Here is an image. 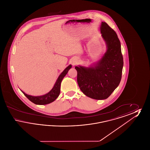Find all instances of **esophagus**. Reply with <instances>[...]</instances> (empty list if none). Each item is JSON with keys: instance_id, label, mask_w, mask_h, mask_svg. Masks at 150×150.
I'll return each instance as SVG.
<instances>
[{"instance_id": "34e87169", "label": "esophagus", "mask_w": 150, "mask_h": 150, "mask_svg": "<svg viewBox=\"0 0 150 150\" xmlns=\"http://www.w3.org/2000/svg\"><path fill=\"white\" fill-rule=\"evenodd\" d=\"M76 62H77V61H76V60H75V61L73 62V64H76Z\"/></svg>"}]
</instances>
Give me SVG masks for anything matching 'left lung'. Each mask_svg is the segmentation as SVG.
<instances>
[{
  "mask_svg": "<svg viewBox=\"0 0 150 150\" xmlns=\"http://www.w3.org/2000/svg\"><path fill=\"white\" fill-rule=\"evenodd\" d=\"M100 33L107 50L96 63L89 67L75 66L79 88L86 96L94 100L107 98L121 81L123 57L121 44L116 33L102 22Z\"/></svg>",
  "mask_w": 150,
  "mask_h": 150,
  "instance_id": "8db88e82",
  "label": "left lung"
}]
</instances>
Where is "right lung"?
Masks as SVG:
<instances>
[{
    "instance_id": "obj_1",
    "label": "right lung",
    "mask_w": 150,
    "mask_h": 150,
    "mask_svg": "<svg viewBox=\"0 0 150 150\" xmlns=\"http://www.w3.org/2000/svg\"><path fill=\"white\" fill-rule=\"evenodd\" d=\"M71 64H70L64 69L63 72L59 75L53 88L48 93H46L45 94L40 96H33L27 94L23 91H22L21 90V91L30 101H31L36 105H44L53 102V101L56 100L57 97L59 96L60 93V88L62 80H63L65 75L67 74L69 70L71 68Z\"/></svg>"
}]
</instances>
